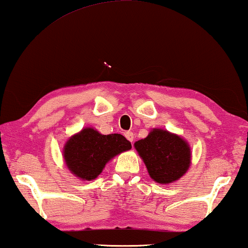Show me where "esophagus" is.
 Segmentation results:
<instances>
[{
	"instance_id": "34e87169",
	"label": "esophagus",
	"mask_w": 248,
	"mask_h": 248,
	"mask_svg": "<svg viewBox=\"0 0 248 248\" xmlns=\"http://www.w3.org/2000/svg\"><path fill=\"white\" fill-rule=\"evenodd\" d=\"M124 135H125V137H126L129 141L133 142V140H134V134L132 132H125Z\"/></svg>"
}]
</instances>
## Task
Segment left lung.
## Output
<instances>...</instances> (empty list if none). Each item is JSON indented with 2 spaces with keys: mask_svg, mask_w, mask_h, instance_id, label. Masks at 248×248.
I'll return each instance as SVG.
<instances>
[{
  "mask_svg": "<svg viewBox=\"0 0 248 248\" xmlns=\"http://www.w3.org/2000/svg\"><path fill=\"white\" fill-rule=\"evenodd\" d=\"M134 146L150 177L159 184H170L181 179L190 166L192 154L187 141L166 129H151L148 136Z\"/></svg>",
  "mask_w": 248,
  "mask_h": 248,
  "instance_id": "1",
  "label": "left lung"
}]
</instances>
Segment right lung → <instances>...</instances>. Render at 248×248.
<instances>
[{
	"instance_id": "right-lung-1",
	"label": "right lung",
	"mask_w": 248,
	"mask_h": 248,
	"mask_svg": "<svg viewBox=\"0 0 248 248\" xmlns=\"http://www.w3.org/2000/svg\"><path fill=\"white\" fill-rule=\"evenodd\" d=\"M131 148V142L121 134L102 135L93 128L86 127L66 141L63 157L74 175L91 181L98 177L112 158Z\"/></svg>"
}]
</instances>
